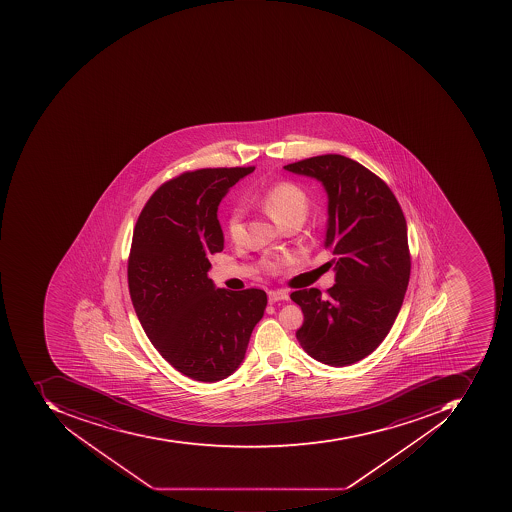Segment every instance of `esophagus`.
Returning <instances> with one entry per match:
<instances>
[{
	"instance_id": "obj_1",
	"label": "esophagus",
	"mask_w": 512,
	"mask_h": 512,
	"mask_svg": "<svg viewBox=\"0 0 512 512\" xmlns=\"http://www.w3.org/2000/svg\"><path fill=\"white\" fill-rule=\"evenodd\" d=\"M289 295L288 292L284 291H269L268 292V300L269 303H277V301L288 300Z\"/></svg>"
}]
</instances>
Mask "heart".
<instances>
[{
    "mask_svg": "<svg viewBox=\"0 0 512 512\" xmlns=\"http://www.w3.org/2000/svg\"><path fill=\"white\" fill-rule=\"evenodd\" d=\"M257 203L268 212L278 224L288 223L292 218L304 217L308 211V195L292 181H280L264 192ZM226 231L234 241L244 237V209L235 206L226 221Z\"/></svg>",
    "mask_w": 512,
    "mask_h": 512,
    "instance_id": "heart-1",
    "label": "heart"
}]
</instances>
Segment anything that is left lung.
Masks as SVG:
<instances>
[{
  "instance_id": "8db88e82",
  "label": "left lung",
  "mask_w": 512,
  "mask_h": 512,
  "mask_svg": "<svg viewBox=\"0 0 512 512\" xmlns=\"http://www.w3.org/2000/svg\"><path fill=\"white\" fill-rule=\"evenodd\" d=\"M284 169L326 191L324 246L334 255L328 295L291 294L304 315L298 343L324 365H354L385 340L403 304L411 274L405 215L385 181L351 158L320 155Z\"/></svg>"
}]
</instances>
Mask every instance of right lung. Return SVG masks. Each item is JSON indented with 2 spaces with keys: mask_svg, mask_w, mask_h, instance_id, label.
<instances>
[{
  "mask_svg": "<svg viewBox=\"0 0 512 512\" xmlns=\"http://www.w3.org/2000/svg\"><path fill=\"white\" fill-rule=\"evenodd\" d=\"M254 169H200L167 181L135 226L127 266L132 304L161 357L192 380L234 374L268 304L261 289H218L208 277L209 257L224 248L218 206Z\"/></svg>",
  "mask_w": 512,
  "mask_h": 512,
  "instance_id": "1",
  "label": "right lung"
}]
</instances>
